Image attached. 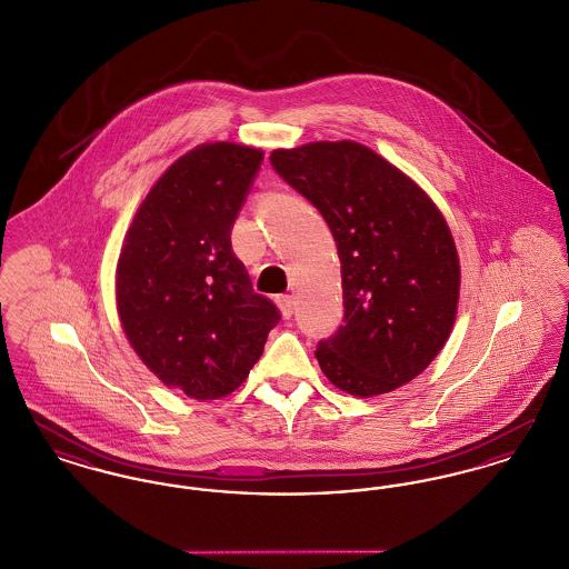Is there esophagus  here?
Instances as JSON below:
<instances>
[{
	"label": "esophagus",
	"mask_w": 569,
	"mask_h": 569,
	"mask_svg": "<svg viewBox=\"0 0 569 569\" xmlns=\"http://www.w3.org/2000/svg\"><path fill=\"white\" fill-rule=\"evenodd\" d=\"M277 305H279V309H281L283 318H292V313H295V305H297L295 297H290V295H281V297H277Z\"/></svg>",
	"instance_id": "1"
}]
</instances>
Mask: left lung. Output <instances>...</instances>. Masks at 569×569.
Returning <instances> with one entry per match:
<instances>
[{"mask_svg": "<svg viewBox=\"0 0 569 569\" xmlns=\"http://www.w3.org/2000/svg\"><path fill=\"white\" fill-rule=\"evenodd\" d=\"M271 166L325 217L339 251L346 311L316 350L326 378L376 397L420 376L459 302V256L433 200L352 140L277 149Z\"/></svg>", "mask_w": 569, "mask_h": 569, "instance_id": "1", "label": "left lung"}]
</instances>
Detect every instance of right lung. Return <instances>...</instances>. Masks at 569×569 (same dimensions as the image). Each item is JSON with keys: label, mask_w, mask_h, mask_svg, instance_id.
<instances>
[{"label": "right lung", "mask_w": 569, "mask_h": 569, "mask_svg": "<svg viewBox=\"0 0 569 569\" xmlns=\"http://www.w3.org/2000/svg\"><path fill=\"white\" fill-rule=\"evenodd\" d=\"M262 160L232 142L191 149L147 193L119 256L117 311L134 352L198 401L239 388L281 320L230 241Z\"/></svg>", "instance_id": "right-lung-1"}]
</instances>
